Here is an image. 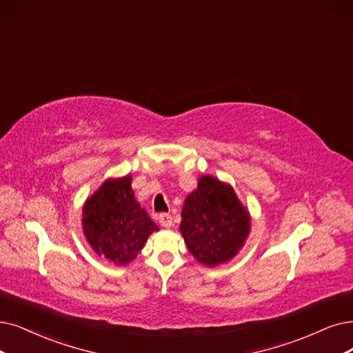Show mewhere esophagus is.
Here are the masks:
<instances>
[{
	"instance_id": "1",
	"label": "esophagus",
	"mask_w": 353,
	"mask_h": 353,
	"mask_svg": "<svg viewBox=\"0 0 353 353\" xmlns=\"http://www.w3.org/2000/svg\"><path fill=\"white\" fill-rule=\"evenodd\" d=\"M159 223H161L162 228L169 229V228H171V225H172V216L169 214V213H162V214L159 216Z\"/></svg>"
}]
</instances>
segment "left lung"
Returning a JSON list of instances; mask_svg holds the SVG:
<instances>
[{"label":"left lung","instance_id":"8db88e82","mask_svg":"<svg viewBox=\"0 0 353 353\" xmlns=\"http://www.w3.org/2000/svg\"><path fill=\"white\" fill-rule=\"evenodd\" d=\"M181 233L191 255L216 266L232 259L250 230V219L236 192L213 176H201L182 210Z\"/></svg>","mask_w":353,"mask_h":353}]
</instances>
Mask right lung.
Returning a JSON list of instances; mask_svg holds the SVG:
<instances>
[{"instance_id": "right-lung-1", "label": "right lung", "mask_w": 353, "mask_h": 353, "mask_svg": "<svg viewBox=\"0 0 353 353\" xmlns=\"http://www.w3.org/2000/svg\"><path fill=\"white\" fill-rule=\"evenodd\" d=\"M82 225L91 248L117 265L136 258L158 225L139 205L132 191V176L108 179L82 211Z\"/></svg>"}]
</instances>
